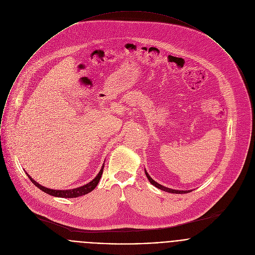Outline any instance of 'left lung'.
<instances>
[{
  "mask_svg": "<svg viewBox=\"0 0 255 255\" xmlns=\"http://www.w3.org/2000/svg\"><path fill=\"white\" fill-rule=\"evenodd\" d=\"M144 171H145V175H146L148 181H149L153 186H155L156 188H158V189H160V190H162V191H165V192H168V193H172V194H186V193H190V192L193 191V190H186V191H183V190H174V189H171V188H168V187H164V186H162L161 184H159V183H157L156 181H154V180L149 176V174L147 173L146 170L144 169Z\"/></svg>",
  "mask_w": 255,
  "mask_h": 255,
  "instance_id": "obj_1",
  "label": "left lung"
}]
</instances>
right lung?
<instances>
[{"mask_svg":"<svg viewBox=\"0 0 255 255\" xmlns=\"http://www.w3.org/2000/svg\"><path fill=\"white\" fill-rule=\"evenodd\" d=\"M105 164V163H104ZM104 164L102 166V168L100 170V172L98 173V175L91 181L89 182L88 184H85L81 187H78V188H73V189H69V190H54V189H49V188H46L40 184H38L36 181H34L27 173V177L29 178V180L38 188L40 189L41 191H43L44 193L50 195V196H54V197H58V198H77V197H80V196H83L86 195L90 192H92L98 185L101 177H102V174H103V170H104Z\"/></svg>","mask_w":255,"mask_h":255,"instance_id":"1","label":"right lung"}]
</instances>
